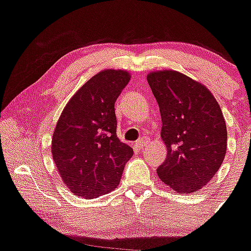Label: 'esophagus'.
<instances>
[{"mask_svg":"<svg viewBox=\"0 0 251 251\" xmlns=\"http://www.w3.org/2000/svg\"><path fill=\"white\" fill-rule=\"evenodd\" d=\"M135 146L138 147V149H143L145 146V141L144 140H138L137 144H135Z\"/></svg>","mask_w":251,"mask_h":251,"instance_id":"34e87169","label":"esophagus"}]
</instances>
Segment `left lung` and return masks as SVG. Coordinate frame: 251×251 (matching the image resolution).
I'll list each match as a JSON object with an SVG mask.
<instances>
[{"label":"left lung","instance_id":"left-lung-1","mask_svg":"<svg viewBox=\"0 0 251 251\" xmlns=\"http://www.w3.org/2000/svg\"><path fill=\"white\" fill-rule=\"evenodd\" d=\"M147 81L158 101L167 147L158 176L180 194L201 189L221 167L227 151L221 107L206 86L181 72H151Z\"/></svg>","mask_w":251,"mask_h":251}]
</instances>
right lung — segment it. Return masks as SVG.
<instances>
[{
  "instance_id": "add662e5",
  "label": "right lung",
  "mask_w": 251,
  "mask_h": 251,
  "mask_svg": "<svg viewBox=\"0 0 251 251\" xmlns=\"http://www.w3.org/2000/svg\"><path fill=\"white\" fill-rule=\"evenodd\" d=\"M131 75L98 72L72 96L52 134L51 152L58 173L75 195L93 199L119 185L133 150L117 137L114 102Z\"/></svg>"
}]
</instances>
